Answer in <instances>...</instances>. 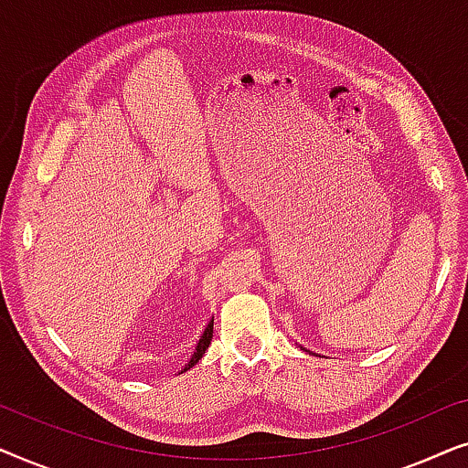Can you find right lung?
<instances>
[{
	"label": "right lung",
	"instance_id": "1",
	"mask_svg": "<svg viewBox=\"0 0 468 468\" xmlns=\"http://www.w3.org/2000/svg\"><path fill=\"white\" fill-rule=\"evenodd\" d=\"M213 324H215V319H210V322L207 324V328H204L202 336L197 338V343H196V349H194V354H191L189 362L185 364V368L181 370V373H185V370H189L191 367H196V364L200 362V357H202L204 354H207L208 345H210V341H213Z\"/></svg>",
	"mask_w": 468,
	"mask_h": 468
}]
</instances>
